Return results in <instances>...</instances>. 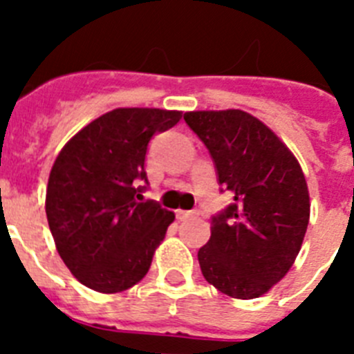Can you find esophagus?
Wrapping results in <instances>:
<instances>
[{
  "instance_id": "34e87169",
  "label": "esophagus",
  "mask_w": 354,
  "mask_h": 354,
  "mask_svg": "<svg viewBox=\"0 0 354 354\" xmlns=\"http://www.w3.org/2000/svg\"><path fill=\"white\" fill-rule=\"evenodd\" d=\"M195 214H198V212L183 211V209H179V211H177V218H179V220H187V218H192V216H195Z\"/></svg>"
}]
</instances>
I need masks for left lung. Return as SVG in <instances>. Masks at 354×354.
I'll return each mask as SVG.
<instances>
[{"mask_svg":"<svg viewBox=\"0 0 354 354\" xmlns=\"http://www.w3.org/2000/svg\"><path fill=\"white\" fill-rule=\"evenodd\" d=\"M234 204L212 216L198 250L202 274L230 298L253 299L289 273L303 245L310 196L289 147L243 109L187 111Z\"/></svg>","mask_w":354,"mask_h":354,"instance_id":"1","label":"left lung"}]
</instances>
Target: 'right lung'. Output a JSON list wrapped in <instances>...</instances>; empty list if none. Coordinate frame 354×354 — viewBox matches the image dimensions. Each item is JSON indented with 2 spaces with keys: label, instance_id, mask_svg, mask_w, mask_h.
I'll return each mask as SVG.
<instances>
[{
  "label": "right lung",
  "instance_id": "obj_1",
  "mask_svg": "<svg viewBox=\"0 0 354 354\" xmlns=\"http://www.w3.org/2000/svg\"><path fill=\"white\" fill-rule=\"evenodd\" d=\"M183 111L117 108L84 126L51 168L46 214L62 261L83 286L115 294L147 274L175 220L154 200L143 202L147 145L174 127Z\"/></svg>",
  "mask_w": 354,
  "mask_h": 354
}]
</instances>
